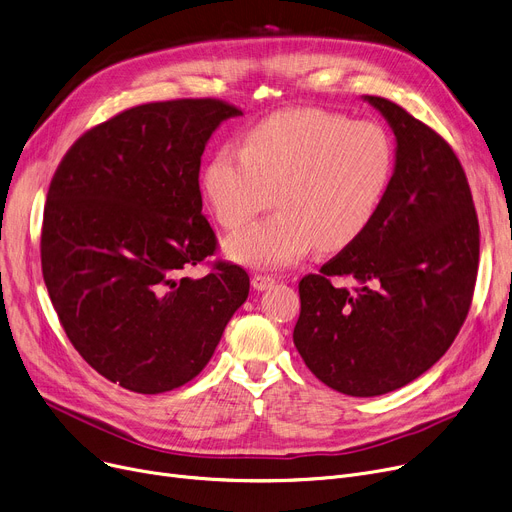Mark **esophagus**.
Here are the masks:
<instances>
[{
	"instance_id": "obj_1",
	"label": "esophagus",
	"mask_w": 512,
	"mask_h": 512,
	"mask_svg": "<svg viewBox=\"0 0 512 512\" xmlns=\"http://www.w3.org/2000/svg\"><path fill=\"white\" fill-rule=\"evenodd\" d=\"M274 284H276V278H272V276L255 274V276L251 278V286H253L255 290H259V292H263V290H270Z\"/></svg>"
}]
</instances>
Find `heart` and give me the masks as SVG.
Masks as SVG:
<instances>
[{
  "label": "heart",
  "mask_w": 512,
  "mask_h": 512,
  "mask_svg": "<svg viewBox=\"0 0 512 512\" xmlns=\"http://www.w3.org/2000/svg\"><path fill=\"white\" fill-rule=\"evenodd\" d=\"M394 176V145L375 122L324 110H288L242 134L240 151H215L203 168V197L236 230L270 205L276 213L226 238L230 261L278 270L315 247L336 253L373 224Z\"/></svg>",
  "instance_id": "b5f03b06"
}]
</instances>
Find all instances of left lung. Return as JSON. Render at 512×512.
Masks as SVG:
<instances>
[{
    "label": "left lung",
    "instance_id": "8db88e82",
    "mask_svg": "<svg viewBox=\"0 0 512 512\" xmlns=\"http://www.w3.org/2000/svg\"><path fill=\"white\" fill-rule=\"evenodd\" d=\"M396 137L394 176L373 224L299 284L294 346L317 380L380 396L432 367L469 313L479 224L459 157L400 105L363 97ZM348 277L353 289L332 285Z\"/></svg>",
    "mask_w": 512,
    "mask_h": 512
}]
</instances>
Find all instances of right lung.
Segmentation results:
<instances>
[{
    "instance_id": "1",
    "label": "right lung",
    "mask_w": 512,
    "mask_h": 512,
    "mask_svg": "<svg viewBox=\"0 0 512 512\" xmlns=\"http://www.w3.org/2000/svg\"><path fill=\"white\" fill-rule=\"evenodd\" d=\"M220 99L130 107L64 155L49 184L41 267L66 336L97 373L139 394L191 382L249 297L238 265L184 272L215 251L203 218L201 155Z\"/></svg>"
}]
</instances>
